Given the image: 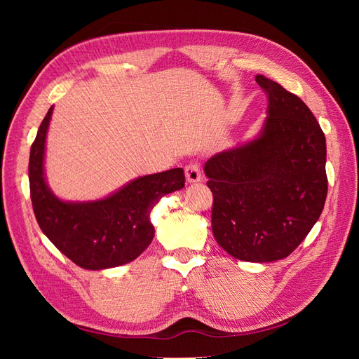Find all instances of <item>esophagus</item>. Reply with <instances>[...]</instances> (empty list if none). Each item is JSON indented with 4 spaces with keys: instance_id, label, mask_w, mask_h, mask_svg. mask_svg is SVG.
I'll return each mask as SVG.
<instances>
[{
    "instance_id": "1",
    "label": "esophagus",
    "mask_w": 359,
    "mask_h": 359,
    "mask_svg": "<svg viewBox=\"0 0 359 359\" xmlns=\"http://www.w3.org/2000/svg\"><path fill=\"white\" fill-rule=\"evenodd\" d=\"M186 180L189 184L202 181V173H201V168L198 163H190L189 166H186Z\"/></svg>"
}]
</instances>
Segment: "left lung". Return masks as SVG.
Masks as SVG:
<instances>
[{
    "label": "left lung",
    "mask_w": 359,
    "mask_h": 359,
    "mask_svg": "<svg viewBox=\"0 0 359 359\" xmlns=\"http://www.w3.org/2000/svg\"><path fill=\"white\" fill-rule=\"evenodd\" d=\"M266 118L244 144L206 160L214 196L212 233L231 256L245 262L287 257L322 214L328 191L327 142L298 95L262 74Z\"/></svg>",
    "instance_id": "obj_1"
}]
</instances>
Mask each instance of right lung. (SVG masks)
<instances>
[{"label": "right lung", "mask_w": 359, "mask_h": 359, "mask_svg": "<svg viewBox=\"0 0 359 359\" xmlns=\"http://www.w3.org/2000/svg\"><path fill=\"white\" fill-rule=\"evenodd\" d=\"M52 112L53 106L39 127L28 165L31 202L41 232L81 268L99 271L132 262L154 238L151 211L163 196L184 187V170L135 178L97 201H62L49 189L45 173Z\"/></svg>", "instance_id": "add662e5"}]
</instances>
